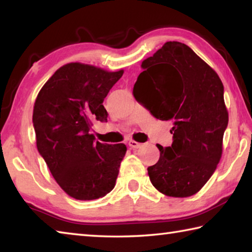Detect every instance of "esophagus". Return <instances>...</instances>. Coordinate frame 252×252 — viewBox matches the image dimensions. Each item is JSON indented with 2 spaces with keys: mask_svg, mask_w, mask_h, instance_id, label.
<instances>
[{
  "mask_svg": "<svg viewBox=\"0 0 252 252\" xmlns=\"http://www.w3.org/2000/svg\"><path fill=\"white\" fill-rule=\"evenodd\" d=\"M127 143H129V147L132 149H139L140 147H141V143L136 142V141H134V140H130Z\"/></svg>",
  "mask_w": 252,
  "mask_h": 252,
  "instance_id": "34e87169",
  "label": "esophagus"
}]
</instances>
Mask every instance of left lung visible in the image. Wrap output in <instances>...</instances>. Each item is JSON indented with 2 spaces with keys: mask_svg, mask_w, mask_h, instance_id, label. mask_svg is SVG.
Returning a JSON list of instances; mask_svg holds the SVG:
<instances>
[{
  "mask_svg": "<svg viewBox=\"0 0 252 252\" xmlns=\"http://www.w3.org/2000/svg\"><path fill=\"white\" fill-rule=\"evenodd\" d=\"M133 95L153 117L172 122L171 147H157L159 161L148 168L151 183L169 197L193 195L206 185L222 156L228 126L223 84L189 46L164 43L142 62Z\"/></svg>",
  "mask_w": 252,
  "mask_h": 252,
  "instance_id": "obj_1",
  "label": "left lung"
}]
</instances>
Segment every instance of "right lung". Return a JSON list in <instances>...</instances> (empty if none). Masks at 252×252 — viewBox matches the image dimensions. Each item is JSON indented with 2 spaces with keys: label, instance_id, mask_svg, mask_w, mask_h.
<instances>
[{
  "label": "right lung",
  "instance_id": "add662e5",
  "mask_svg": "<svg viewBox=\"0 0 252 252\" xmlns=\"http://www.w3.org/2000/svg\"><path fill=\"white\" fill-rule=\"evenodd\" d=\"M123 74L72 62L46 81L33 108L36 147L55 181L76 200L104 197L116 186L126 144L94 141L95 121L105 122L104 97Z\"/></svg>",
  "mask_w": 252,
  "mask_h": 252
}]
</instances>
